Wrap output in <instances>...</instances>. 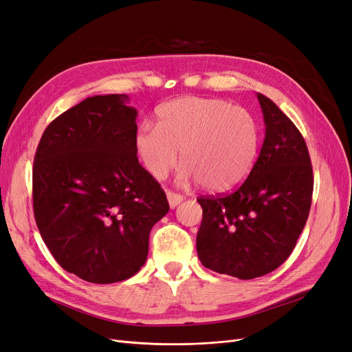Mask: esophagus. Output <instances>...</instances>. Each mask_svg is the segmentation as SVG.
<instances>
[{
	"label": "esophagus",
	"mask_w": 352,
	"mask_h": 352,
	"mask_svg": "<svg viewBox=\"0 0 352 352\" xmlns=\"http://www.w3.org/2000/svg\"><path fill=\"white\" fill-rule=\"evenodd\" d=\"M167 201H168V206L172 207V208H175L176 206H179L180 202L184 201V197L172 192V190H168V192H167Z\"/></svg>",
	"instance_id": "1"
}]
</instances>
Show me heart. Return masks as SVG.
Here are the masks:
<instances>
[{
  "label": "heart",
  "instance_id": "1",
  "mask_svg": "<svg viewBox=\"0 0 352 352\" xmlns=\"http://www.w3.org/2000/svg\"><path fill=\"white\" fill-rule=\"evenodd\" d=\"M258 126L250 111L219 98L184 97L157 111V126L135 135V151L146 172L163 180L185 163L180 179L201 180L211 192H228L248 177L258 155Z\"/></svg>",
  "mask_w": 352,
  "mask_h": 352
}]
</instances>
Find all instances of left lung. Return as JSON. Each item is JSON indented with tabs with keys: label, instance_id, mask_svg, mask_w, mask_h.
Here are the masks:
<instances>
[{
	"label": "left lung",
	"instance_id": "8db88e82",
	"mask_svg": "<svg viewBox=\"0 0 352 352\" xmlns=\"http://www.w3.org/2000/svg\"><path fill=\"white\" fill-rule=\"evenodd\" d=\"M257 98L265 135L250 176L232 194L197 199L199 261L242 280L267 274L289 257L307 223L314 184L300 131L270 98Z\"/></svg>",
	"mask_w": 352,
	"mask_h": 352
}]
</instances>
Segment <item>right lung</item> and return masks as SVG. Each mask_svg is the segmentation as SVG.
Masks as SVG:
<instances>
[{"label":"right lung","mask_w":352,"mask_h":352,"mask_svg":"<svg viewBox=\"0 0 352 352\" xmlns=\"http://www.w3.org/2000/svg\"><path fill=\"white\" fill-rule=\"evenodd\" d=\"M127 95H95L52 120L34 160V212L63 269L91 283L132 278L150 232L168 211L164 190L140 164Z\"/></svg>","instance_id":"add662e5"}]
</instances>
